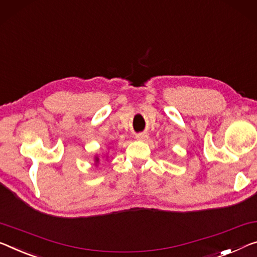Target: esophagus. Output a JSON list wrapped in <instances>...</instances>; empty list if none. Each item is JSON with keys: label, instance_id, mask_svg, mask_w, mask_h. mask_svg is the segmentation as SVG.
I'll return each mask as SVG.
<instances>
[{"label": "esophagus", "instance_id": "34e87169", "mask_svg": "<svg viewBox=\"0 0 257 257\" xmlns=\"http://www.w3.org/2000/svg\"><path fill=\"white\" fill-rule=\"evenodd\" d=\"M137 139L138 140H146V138H147V134H145V133H139V134H137Z\"/></svg>", "mask_w": 257, "mask_h": 257}]
</instances>
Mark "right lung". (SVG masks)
I'll return each instance as SVG.
<instances>
[{
    "label": "right lung",
    "instance_id": "right-lung-1",
    "mask_svg": "<svg viewBox=\"0 0 257 257\" xmlns=\"http://www.w3.org/2000/svg\"><path fill=\"white\" fill-rule=\"evenodd\" d=\"M96 161H97V159H96Z\"/></svg>",
    "mask_w": 257,
    "mask_h": 257
}]
</instances>
